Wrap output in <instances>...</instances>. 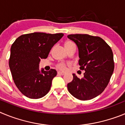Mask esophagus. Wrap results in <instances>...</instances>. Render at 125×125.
<instances>
[{
	"instance_id": "obj_1",
	"label": "esophagus",
	"mask_w": 125,
	"mask_h": 125,
	"mask_svg": "<svg viewBox=\"0 0 125 125\" xmlns=\"http://www.w3.org/2000/svg\"><path fill=\"white\" fill-rule=\"evenodd\" d=\"M57 74L59 75H64V73L62 72H61V71H59V72H57Z\"/></svg>"
}]
</instances>
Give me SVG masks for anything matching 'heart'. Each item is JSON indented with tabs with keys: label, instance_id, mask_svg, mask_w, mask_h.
I'll list each match as a JSON object with an SVG mask.
<instances>
[{
	"label": "heart",
	"instance_id": "b5f03b06",
	"mask_svg": "<svg viewBox=\"0 0 125 125\" xmlns=\"http://www.w3.org/2000/svg\"><path fill=\"white\" fill-rule=\"evenodd\" d=\"M73 44V42H72L71 41H67L65 43V46H69V45ZM57 68H59L60 70L64 71L66 70V64L64 63H61L57 66Z\"/></svg>",
	"mask_w": 125,
	"mask_h": 125
}]
</instances>
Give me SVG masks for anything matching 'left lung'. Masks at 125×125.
Segmentation results:
<instances>
[{"mask_svg":"<svg viewBox=\"0 0 125 125\" xmlns=\"http://www.w3.org/2000/svg\"><path fill=\"white\" fill-rule=\"evenodd\" d=\"M79 51L80 69L84 77L79 79L75 74L68 84L71 94L80 100H89L100 95L104 90L114 71L113 54L111 47L101 37L88 34H70Z\"/></svg>","mask_w":125,"mask_h":125,"instance_id":"8db88e82","label":"left lung"}]
</instances>
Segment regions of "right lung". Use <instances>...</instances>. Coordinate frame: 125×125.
Returning a JSON list of instances; mask_svg holds the SVG:
<instances>
[{
  "label": "right lung",
  "instance_id": "obj_1",
  "mask_svg": "<svg viewBox=\"0 0 125 125\" xmlns=\"http://www.w3.org/2000/svg\"><path fill=\"white\" fill-rule=\"evenodd\" d=\"M62 33L34 32L19 36L10 48L9 68L19 91L31 99L42 98L51 89L55 69L39 68L41 59H46L52 47L62 37Z\"/></svg>",
  "mask_w": 125,
  "mask_h": 125
}]
</instances>
